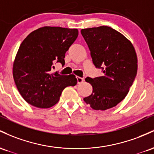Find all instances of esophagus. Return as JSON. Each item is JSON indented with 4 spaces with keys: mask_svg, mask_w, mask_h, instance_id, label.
Here are the masks:
<instances>
[{
    "mask_svg": "<svg viewBox=\"0 0 154 154\" xmlns=\"http://www.w3.org/2000/svg\"><path fill=\"white\" fill-rule=\"evenodd\" d=\"M76 79H77L78 84H82V83L84 82V78L79 77V76H76Z\"/></svg>",
    "mask_w": 154,
    "mask_h": 154,
    "instance_id": "34e87169",
    "label": "esophagus"
}]
</instances>
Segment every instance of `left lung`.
<instances>
[{
  "label": "left lung",
  "instance_id": "8db88e82",
  "mask_svg": "<svg viewBox=\"0 0 154 154\" xmlns=\"http://www.w3.org/2000/svg\"><path fill=\"white\" fill-rule=\"evenodd\" d=\"M92 62L103 75L87 77L92 86L91 95L84 98L92 109L105 110L115 107L128 94L137 71V58L132 43L108 26L82 29Z\"/></svg>",
  "mask_w": 154,
  "mask_h": 154
}]
</instances>
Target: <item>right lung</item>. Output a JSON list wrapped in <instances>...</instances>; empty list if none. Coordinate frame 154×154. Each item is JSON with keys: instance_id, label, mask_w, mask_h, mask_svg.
<instances>
[{"instance_id": "obj_1", "label": "right lung", "mask_w": 154, "mask_h": 154, "mask_svg": "<svg viewBox=\"0 0 154 154\" xmlns=\"http://www.w3.org/2000/svg\"><path fill=\"white\" fill-rule=\"evenodd\" d=\"M79 35L77 29L41 27L30 32L19 48L13 77L24 100L32 106L49 108L58 103L67 86L76 85L75 75L51 72L54 63L65 65V54Z\"/></svg>"}]
</instances>
